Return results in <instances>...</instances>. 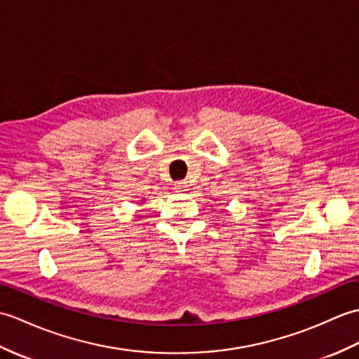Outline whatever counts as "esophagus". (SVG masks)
<instances>
[{
	"mask_svg": "<svg viewBox=\"0 0 359 359\" xmlns=\"http://www.w3.org/2000/svg\"><path fill=\"white\" fill-rule=\"evenodd\" d=\"M173 189H175V190H178V192H184V190H187V182H186V181L175 182V184H173Z\"/></svg>",
	"mask_w": 359,
	"mask_h": 359,
	"instance_id": "34e87169",
	"label": "esophagus"
}]
</instances>
